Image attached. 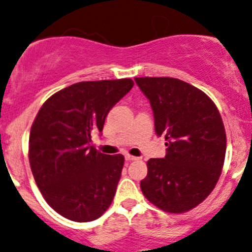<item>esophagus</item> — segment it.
Masks as SVG:
<instances>
[{
    "label": "esophagus",
    "instance_id": "esophagus-1",
    "mask_svg": "<svg viewBox=\"0 0 252 252\" xmlns=\"http://www.w3.org/2000/svg\"><path fill=\"white\" fill-rule=\"evenodd\" d=\"M139 158H137V157H132V155H125V160L126 161H136V160H138Z\"/></svg>",
    "mask_w": 252,
    "mask_h": 252
}]
</instances>
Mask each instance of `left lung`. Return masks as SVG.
Returning a JSON list of instances; mask_svg holds the SVG:
<instances>
[{
	"label": "left lung",
	"instance_id": "obj_1",
	"mask_svg": "<svg viewBox=\"0 0 252 252\" xmlns=\"http://www.w3.org/2000/svg\"><path fill=\"white\" fill-rule=\"evenodd\" d=\"M149 99L155 132L166 155L149 159L144 196L171 214L198 206L214 190L225 157V131L215 103L199 88L173 77H136Z\"/></svg>",
	"mask_w": 252,
	"mask_h": 252
}]
</instances>
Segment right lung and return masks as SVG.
<instances>
[{"label": "right lung", "mask_w": 252, "mask_h": 252, "mask_svg": "<svg viewBox=\"0 0 252 252\" xmlns=\"http://www.w3.org/2000/svg\"><path fill=\"white\" fill-rule=\"evenodd\" d=\"M133 85L131 79L77 82L38 110L30 131V167L45 200L65 219L94 221L110 206L125 159L99 153L91 137L103 131L110 109Z\"/></svg>", "instance_id": "1"}]
</instances>
